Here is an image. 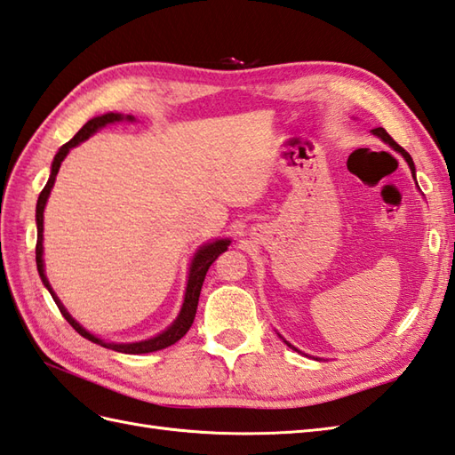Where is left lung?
I'll use <instances>...</instances> for the list:
<instances>
[{
    "mask_svg": "<svg viewBox=\"0 0 455 455\" xmlns=\"http://www.w3.org/2000/svg\"><path fill=\"white\" fill-rule=\"evenodd\" d=\"M373 134H375V137H379L383 142H387L389 144V147L393 148V150H397L399 154H401V156L404 158V160H407V164H409V168H411V172H412V178H414V162H412V158H411V154L407 152V150H404L403 147H399V144L397 142H395L391 137H389V134H387V131H385V129H381V127H377V129H373ZM289 347H293V350H297V347L295 346H291V344H289L287 340H283ZM299 352V350H297Z\"/></svg>",
    "mask_w": 455,
    "mask_h": 455,
    "instance_id": "1",
    "label": "left lung"
}]
</instances>
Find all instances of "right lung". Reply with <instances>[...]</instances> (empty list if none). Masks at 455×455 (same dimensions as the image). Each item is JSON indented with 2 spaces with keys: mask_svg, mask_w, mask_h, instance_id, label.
<instances>
[{
  "mask_svg": "<svg viewBox=\"0 0 455 455\" xmlns=\"http://www.w3.org/2000/svg\"><path fill=\"white\" fill-rule=\"evenodd\" d=\"M134 121L132 115H121V113H105L101 115V117H93L90 119L88 123L84 124V127L76 132V137L66 142L64 147H60V150L56 152V156L52 160V168H51V178H48L44 189L41 191V196H38V201H36V269H38V275H41L44 287L51 291L54 303L58 305V308H60L62 316L66 318L68 323H70L74 326V331L82 334L84 338H88V340H92L93 344H100L103 347H109V350H115V352H123V354H148V352H156V350H164V347H168L172 344H176L180 338L186 336V332L189 331V326L193 324V318H196V313H197V303H199V293H201V287H203V282H205V275L209 272L211 264L215 262V259L219 258V254L225 252V250L228 248L230 240L228 238H220V240H215V243H207L203 244L196 256H193L191 259V266H189V277H188V287H186V297H183V305H181V311L178 315L176 321H173L166 331H164L162 334L154 336V338H148V340H142V342H129V344H117V342H105L101 340V338H98L95 334L88 332L85 328L78 323L74 321L72 315L66 311L64 305L60 303V299L56 297V293L52 291L51 283H48V279L44 275V262H43V212H44V207H46V201H48V196H51V189L54 186V180H56V173L58 170H60V164L62 160L66 158V154L70 152L74 147H78L80 142H84L85 139H90L93 132H98L100 129H103L105 124H111V123H119V121Z\"/></svg>",
  "mask_w": 455,
  "mask_h": 455,
  "instance_id": "right-lung-1",
  "label": "right lung"
}]
</instances>
